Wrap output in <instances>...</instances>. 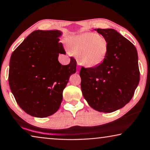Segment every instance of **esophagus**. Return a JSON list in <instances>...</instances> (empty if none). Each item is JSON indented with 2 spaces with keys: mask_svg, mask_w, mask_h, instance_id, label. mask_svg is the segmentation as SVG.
Here are the masks:
<instances>
[{
  "mask_svg": "<svg viewBox=\"0 0 150 150\" xmlns=\"http://www.w3.org/2000/svg\"><path fill=\"white\" fill-rule=\"evenodd\" d=\"M76 71H77V72H79V67H78V68H77Z\"/></svg>",
  "mask_w": 150,
  "mask_h": 150,
  "instance_id": "esophagus-1",
  "label": "esophagus"
}]
</instances>
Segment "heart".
<instances>
[{
  "label": "heart",
  "instance_id": "obj_1",
  "mask_svg": "<svg viewBox=\"0 0 150 150\" xmlns=\"http://www.w3.org/2000/svg\"><path fill=\"white\" fill-rule=\"evenodd\" d=\"M74 54L78 56L79 62L87 67H95L105 59L108 50L107 40L93 33L79 35L71 41Z\"/></svg>",
  "mask_w": 150,
  "mask_h": 150
}]
</instances>
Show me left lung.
<instances>
[{"label": "left lung", "instance_id": "1", "mask_svg": "<svg viewBox=\"0 0 150 150\" xmlns=\"http://www.w3.org/2000/svg\"><path fill=\"white\" fill-rule=\"evenodd\" d=\"M107 40L105 59L95 67L80 71L83 95L99 112H111L132 99L140 79L138 54L130 41L112 28L95 29Z\"/></svg>", "mask_w": 150, "mask_h": 150}]
</instances>
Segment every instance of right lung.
<instances>
[{
  "label": "right lung",
  "mask_w": 150,
  "mask_h": 150,
  "mask_svg": "<svg viewBox=\"0 0 150 150\" xmlns=\"http://www.w3.org/2000/svg\"><path fill=\"white\" fill-rule=\"evenodd\" d=\"M60 30L32 32L12 53L9 84L20 107L30 115L46 117L56 112L69 76L76 73L73 57L67 65L58 61L65 54Z\"/></svg>",
  "instance_id": "1"
}]
</instances>
